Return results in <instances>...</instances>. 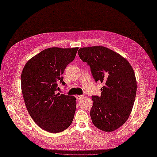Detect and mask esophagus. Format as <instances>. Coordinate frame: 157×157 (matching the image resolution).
I'll use <instances>...</instances> for the list:
<instances>
[{
  "mask_svg": "<svg viewBox=\"0 0 157 157\" xmlns=\"http://www.w3.org/2000/svg\"><path fill=\"white\" fill-rule=\"evenodd\" d=\"M85 95H76V100L77 101H79L81 99H82L83 97H84Z\"/></svg>",
  "mask_w": 157,
  "mask_h": 157,
  "instance_id": "1",
  "label": "esophagus"
}]
</instances>
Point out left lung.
<instances>
[{"instance_id": "obj_1", "label": "left lung", "mask_w": 157, "mask_h": 157, "mask_svg": "<svg viewBox=\"0 0 157 157\" xmlns=\"http://www.w3.org/2000/svg\"><path fill=\"white\" fill-rule=\"evenodd\" d=\"M78 54L90 66L95 82L105 84L100 96H92V122L102 131H115L126 121L134 105L137 88L134 71L123 57L103 46L82 48Z\"/></svg>"}]
</instances>
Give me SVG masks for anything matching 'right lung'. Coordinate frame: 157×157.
<instances>
[{
  "mask_svg": "<svg viewBox=\"0 0 157 157\" xmlns=\"http://www.w3.org/2000/svg\"><path fill=\"white\" fill-rule=\"evenodd\" d=\"M78 50L46 49L28 61L22 70L21 89L27 109L34 122L48 132H61L73 122L76 98L57 91L58 82L65 85L62 75Z\"/></svg>",
  "mask_w": 157,
  "mask_h": 157,
  "instance_id": "right-lung-1",
  "label": "right lung"
}]
</instances>
